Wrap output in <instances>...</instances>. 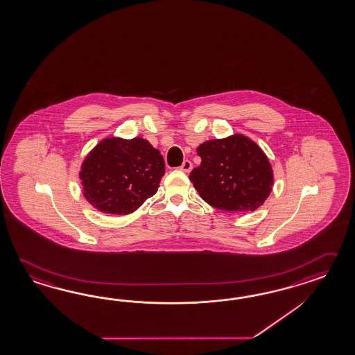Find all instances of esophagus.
<instances>
[{
  "mask_svg": "<svg viewBox=\"0 0 355 355\" xmlns=\"http://www.w3.org/2000/svg\"><path fill=\"white\" fill-rule=\"evenodd\" d=\"M180 169H181L182 172L190 173L191 171H192V163H191L190 160H184L182 163L181 166H180Z\"/></svg>",
  "mask_w": 355,
  "mask_h": 355,
  "instance_id": "esophagus-1",
  "label": "esophagus"
}]
</instances>
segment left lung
<instances>
[{
	"label": "left lung",
	"instance_id": "obj_1",
	"mask_svg": "<svg viewBox=\"0 0 355 355\" xmlns=\"http://www.w3.org/2000/svg\"><path fill=\"white\" fill-rule=\"evenodd\" d=\"M196 151L201 164L191 172L190 181L209 205L234 214L254 211L268 199L273 169L264 151L248 136L209 139Z\"/></svg>",
	"mask_w": 355,
	"mask_h": 355
}]
</instances>
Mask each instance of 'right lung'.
<instances>
[{
  "label": "right lung",
  "mask_w": 355,
  "mask_h": 355,
  "mask_svg": "<svg viewBox=\"0 0 355 355\" xmlns=\"http://www.w3.org/2000/svg\"><path fill=\"white\" fill-rule=\"evenodd\" d=\"M165 173L160 151L142 137L101 139L80 165L82 193L107 214H130L154 196Z\"/></svg>",
  "instance_id": "add662e5"
}]
</instances>
